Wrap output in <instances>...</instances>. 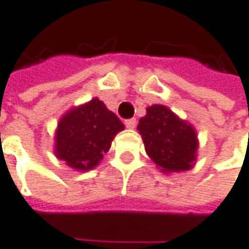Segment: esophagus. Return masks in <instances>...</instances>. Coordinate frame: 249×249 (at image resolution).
<instances>
[{"mask_svg":"<svg viewBox=\"0 0 249 249\" xmlns=\"http://www.w3.org/2000/svg\"><path fill=\"white\" fill-rule=\"evenodd\" d=\"M125 126L126 128H135L137 126V120L135 118H129V120H125Z\"/></svg>","mask_w":249,"mask_h":249,"instance_id":"esophagus-1","label":"esophagus"}]
</instances>
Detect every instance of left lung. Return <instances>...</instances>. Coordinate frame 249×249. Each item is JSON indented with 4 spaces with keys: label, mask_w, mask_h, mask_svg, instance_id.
Returning <instances> with one entry per match:
<instances>
[{
    "label": "left lung",
    "mask_w": 249,
    "mask_h": 249,
    "mask_svg": "<svg viewBox=\"0 0 249 249\" xmlns=\"http://www.w3.org/2000/svg\"><path fill=\"white\" fill-rule=\"evenodd\" d=\"M138 131L148 156L162 172H182L193 168L198 148L195 128L165 106L146 108Z\"/></svg>",
    "instance_id": "left-lung-1"
}]
</instances>
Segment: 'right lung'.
Segmentation results:
<instances>
[{
	"label": "right lung",
	"instance_id": "obj_1",
	"mask_svg": "<svg viewBox=\"0 0 249 249\" xmlns=\"http://www.w3.org/2000/svg\"><path fill=\"white\" fill-rule=\"evenodd\" d=\"M123 129L121 120L103 101L93 98L60 118L54 137V154L70 168L90 170L100 163L114 137Z\"/></svg>",
	"mask_w": 249,
	"mask_h": 249
}]
</instances>
